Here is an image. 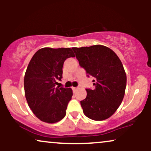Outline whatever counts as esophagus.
<instances>
[{
  "label": "esophagus",
  "mask_w": 151,
  "mask_h": 151,
  "mask_svg": "<svg viewBox=\"0 0 151 151\" xmlns=\"http://www.w3.org/2000/svg\"><path fill=\"white\" fill-rule=\"evenodd\" d=\"M72 91H73V92H75V91H77V87H72Z\"/></svg>",
  "instance_id": "obj_1"
}]
</instances>
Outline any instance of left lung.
<instances>
[{
    "instance_id": "8db88e82",
    "label": "left lung",
    "mask_w": 151,
    "mask_h": 151,
    "mask_svg": "<svg viewBox=\"0 0 151 151\" xmlns=\"http://www.w3.org/2000/svg\"><path fill=\"white\" fill-rule=\"evenodd\" d=\"M81 67L88 77L94 78V89H86L87 95L80 101L84 115L94 121L108 119L124 99L126 74L120 59L103 45L72 47Z\"/></svg>"
}]
</instances>
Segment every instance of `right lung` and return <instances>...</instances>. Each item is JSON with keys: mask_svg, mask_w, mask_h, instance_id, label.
I'll list each match as a JSON object with an SVG mask.
<instances>
[{"mask_svg": "<svg viewBox=\"0 0 151 151\" xmlns=\"http://www.w3.org/2000/svg\"><path fill=\"white\" fill-rule=\"evenodd\" d=\"M74 57L71 48L44 47L31 59L24 78V89L28 106L40 120L53 124L65 116L72 90L55 87V84L62 78L64 62Z\"/></svg>", "mask_w": 151, "mask_h": 151, "instance_id": "add662e5", "label": "right lung"}]
</instances>
